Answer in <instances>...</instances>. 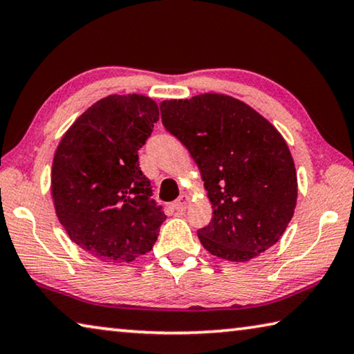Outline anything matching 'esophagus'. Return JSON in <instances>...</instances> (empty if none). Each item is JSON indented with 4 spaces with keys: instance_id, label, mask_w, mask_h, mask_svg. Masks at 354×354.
Segmentation results:
<instances>
[{
    "instance_id": "obj_1",
    "label": "esophagus",
    "mask_w": 354,
    "mask_h": 354,
    "mask_svg": "<svg viewBox=\"0 0 354 354\" xmlns=\"http://www.w3.org/2000/svg\"><path fill=\"white\" fill-rule=\"evenodd\" d=\"M187 205H189V196L187 195H181L175 201V205H173V209H175L176 212H183V211H185V207H187Z\"/></svg>"
}]
</instances>
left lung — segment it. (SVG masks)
<instances>
[{
	"label": "left lung",
	"mask_w": 354,
	"mask_h": 354,
	"mask_svg": "<svg viewBox=\"0 0 354 354\" xmlns=\"http://www.w3.org/2000/svg\"><path fill=\"white\" fill-rule=\"evenodd\" d=\"M162 124L198 165L212 220L198 230L209 253L245 262L273 247L297 205V171L286 140L261 113L227 95L167 100Z\"/></svg>",
	"instance_id": "8db88e82"
}]
</instances>
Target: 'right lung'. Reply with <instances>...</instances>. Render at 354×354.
Listing matches in <instances>:
<instances>
[{"mask_svg": "<svg viewBox=\"0 0 354 354\" xmlns=\"http://www.w3.org/2000/svg\"><path fill=\"white\" fill-rule=\"evenodd\" d=\"M158 120L151 98L109 95L71 124L56 149L51 192L57 218L77 247L103 262L148 253L167 218L139 167V149Z\"/></svg>", "mask_w": 354, "mask_h": 354, "instance_id": "add662e5", "label": "right lung"}]
</instances>
